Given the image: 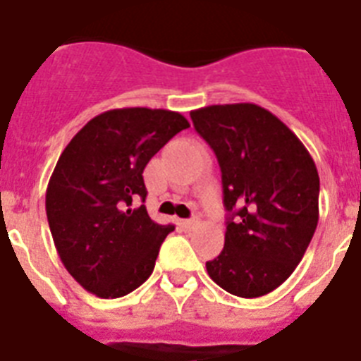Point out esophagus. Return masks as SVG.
<instances>
[{
  "label": "esophagus",
  "instance_id": "1",
  "mask_svg": "<svg viewBox=\"0 0 361 361\" xmlns=\"http://www.w3.org/2000/svg\"><path fill=\"white\" fill-rule=\"evenodd\" d=\"M200 224L198 218H190V220H180V227L181 229H185V231H190V229H195L196 226Z\"/></svg>",
  "mask_w": 361,
  "mask_h": 361
}]
</instances>
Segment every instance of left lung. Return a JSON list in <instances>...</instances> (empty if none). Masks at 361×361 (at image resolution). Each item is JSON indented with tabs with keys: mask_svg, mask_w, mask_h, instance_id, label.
<instances>
[{
	"mask_svg": "<svg viewBox=\"0 0 361 361\" xmlns=\"http://www.w3.org/2000/svg\"><path fill=\"white\" fill-rule=\"evenodd\" d=\"M222 171L226 242L205 262L209 277L238 298L274 292L301 262L319 220V174L292 130L251 102L190 111Z\"/></svg>",
	"mask_w": 361,
	"mask_h": 361,
	"instance_id": "1",
	"label": "left lung"
}]
</instances>
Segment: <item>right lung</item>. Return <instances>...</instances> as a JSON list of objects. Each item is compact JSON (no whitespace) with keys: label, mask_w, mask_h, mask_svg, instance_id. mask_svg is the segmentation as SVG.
I'll return each instance as SVG.
<instances>
[{"label":"right lung","mask_w":361,"mask_h":361,"mask_svg":"<svg viewBox=\"0 0 361 361\" xmlns=\"http://www.w3.org/2000/svg\"><path fill=\"white\" fill-rule=\"evenodd\" d=\"M178 111L117 108L93 117L60 154L45 192V213L60 260L97 298L134 292L156 264L174 226L150 220L143 171L178 132Z\"/></svg>","instance_id":"1"}]
</instances>
